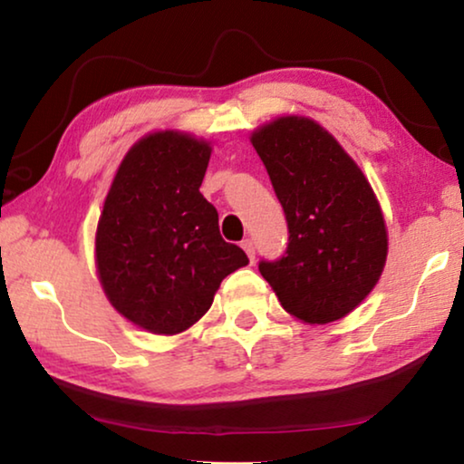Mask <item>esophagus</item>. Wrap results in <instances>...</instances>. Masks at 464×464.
<instances>
[{
    "instance_id": "esophagus-1",
    "label": "esophagus",
    "mask_w": 464,
    "mask_h": 464,
    "mask_svg": "<svg viewBox=\"0 0 464 464\" xmlns=\"http://www.w3.org/2000/svg\"><path fill=\"white\" fill-rule=\"evenodd\" d=\"M240 246H243L246 256H249L251 264L256 262V245H253V240H251V238H246V240H243V243H240Z\"/></svg>"
}]
</instances>
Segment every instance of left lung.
Segmentation results:
<instances>
[{"instance_id": "8db88e82", "label": "left lung", "mask_w": 464, "mask_h": 464, "mask_svg": "<svg viewBox=\"0 0 464 464\" xmlns=\"http://www.w3.org/2000/svg\"><path fill=\"white\" fill-rule=\"evenodd\" d=\"M251 143L287 219V249L259 272L295 319L338 321L384 270L389 238L376 194L342 145L304 116L262 126Z\"/></svg>"}]
</instances>
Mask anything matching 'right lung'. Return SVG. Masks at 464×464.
Instances as JSON below:
<instances>
[{
	"label": "right lung",
	"mask_w": 464,
	"mask_h": 464,
	"mask_svg": "<svg viewBox=\"0 0 464 464\" xmlns=\"http://www.w3.org/2000/svg\"><path fill=\"white\" fill-rule=\"evenodd\" d=\"M211 145L164 130L129 150L97 226L99 281L111 306L151 334L173 335L211 308L215 291L249 264L219 234L200 194Z\"/></svg>",
	"instance_id": "right-lung-1"
}]
</instances>
